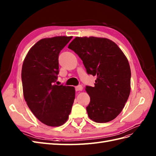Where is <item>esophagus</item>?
<instances>
[{
    "instance_id": "esophagus-1",
    "label": "esophagus",
    "mask_w": 156,
    "mask_h": 156,
    "mask_svg": "<svg viewBox=\"0 0 156 156\" xmlns=\"http://www.w3.org/2000/svg\"><path fill=\"white\" fill-rule=\"evenodd\" d=\"M83 90V87L81 85H78L75 87V90L76 91H79Z\"/></svg>"
}]
</instances>
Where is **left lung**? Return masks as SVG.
<instances>
[{"mask_svg": "<svg viewBox=\"0 0 156 156\" xmlns=\"http://www.w3.org/2000/svg\"><path fill=\"white\" fill-rule=\"evenodd\" d=\"M68 48L83 61L87 73L97 76L94 87L86 86L90 102L86 109L98 123L111 121L124 107L130 93L131 71L119 46L107 38L76 37Z\"/></svg>", "mask_w": 156, "mask_h": 156, "instance_id": "8db88e82", "label": "left lung"}]
</instances>
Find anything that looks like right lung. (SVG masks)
<instances>
[{
    "mask_svg": "<svg viewBox=\"0 0 156 156\" xmlns=\"http://www.w3.org/2000/svg\"><path fill=\"white\" fill-rule=\"evenodd\" d=\"M72 37L40 40L30 49L22 65L24 99L34 116L49 126L65 123L74 102L73 87L55 84L59 71V54Z\"/></svg>",
    "mask_w": 156,
    "mask_h": 156,
    "instance_id": "right-lung-1",
    "label": "right lung"
}]
</instances>
